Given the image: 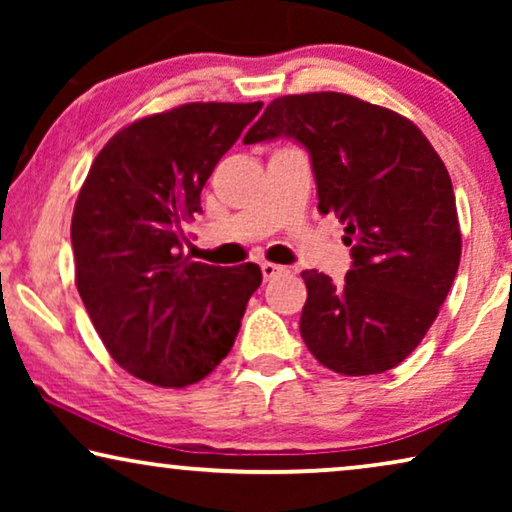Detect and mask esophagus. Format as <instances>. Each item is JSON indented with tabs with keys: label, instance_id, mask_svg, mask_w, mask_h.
<instances>
[{
	"label": "esophagus",
	"instance_id": "34e87169",
	"mask_svg": "<svg viewBox=\"0 0 512 512\" xmlns=\"http://www.w3.org/2000/svg\"><path fill=\"white\" fill-rule=\"evenodd\" d=\"M261 272H263V279L265 282H268V279H275V277H279L282 275V272H286V268L284 265H277V263H261Z\"/></svg>",
	"mask_w": 512,
	"mask_h": 512
}]
</instances>
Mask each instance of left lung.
<instances>
[{"instance_id":"1","label":"left lung","mask_w":512,"mask_h":512,"mask_svg":"<svg viewBox=\"0 0 512 512\" xmlns=\"http://www.w3.org/2000/svg\"><path fill=\"white\" fill-rule=\"evenodd\" d=\"M296 139L310 151L319 212L345 223V282L303 270L300 335L321 366L377 375L424 340L457 277L461 230L447 167L410 118L345 93L284 95L244 144Z\"/></svg>"}]
</instances>
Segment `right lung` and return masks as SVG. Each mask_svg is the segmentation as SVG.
Instances as JSON below:
<instances>
[{
    "label": "right lung",
    "mask_w": 512,
    "mask_h": 512,
    "mask_svg": "<svg viewBox=\"0 0 512 512\" xmlns=\"http://www.w3.org/2000/svg\"><path fill=\"white\" fill-rule=\"evenodd\" d=\"M261 107L191 102L139 118L104 144L76 198V289L111 359L156 387L212 373L261 286L254 263L219 268L181 249L202 186Z\"/></svg>",
    "instance_id": "obj_1"
}]
</instances>
